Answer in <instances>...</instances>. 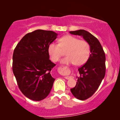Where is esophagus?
<instances>
[{
	"mask_svg": "<svg viewBox=\"0 0 120 120\" xmlns=\"http://www.w3.org/2000/svg\"><path fill=\"white\" fill-rule=\"evenodd\" d=\"M64 78H65V79H70V77H65Z\"/></svg>",
	"mask_w": 120,
	"mask_h": 120,
	"instance_id": "1",
	"label": "esophagus"
}]
</instances>
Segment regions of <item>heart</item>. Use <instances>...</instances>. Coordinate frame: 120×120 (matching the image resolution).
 <instances>
[{
    "label": "heart",
    "mask_w": 120,
    "mask_h": 120,
    "mask_svg": "<svg viewBox=\"0 0 120 120\" xmlns=\"http://www.w3.org/2000/svg\"><path fill=\"white\" fill-rule=\"evenodd\" d=\"M63 50H66L67 56L62 59V64H75L77 65L83 64L87 61L90 54V47L86 41L78 38L65 35L60 39V43L52 42L49 44L48 51L52 60L57 61L63 55Z\"/></svg>",
    "instance_id": "obj_1"
}]
</instances>
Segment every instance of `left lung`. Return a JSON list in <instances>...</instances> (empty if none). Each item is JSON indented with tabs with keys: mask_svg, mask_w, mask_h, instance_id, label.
Instances as JSON below:
<instances>
[{
	"mask_svg": "<svg viewBox=\"0 0 120 120\" xmlns=\"http://www.w3.org/2000/svg\"><path fill=\"white\" fill-rule=\"evenodd\" d=\"M73 35L82 36L89 43L91 54L83 65L78 68L77 82L71 93L81 100L89 98L99 87L105 74V55L98 39L85 30L70 31Z\"/></svg>",
	"mask_w": 120,
	"mask_h": 120,
	"instance_id": "obj_1",
	"label": "left lung"
}]
</instances>
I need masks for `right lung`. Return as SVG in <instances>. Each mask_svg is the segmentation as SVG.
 <instances>
[{
  "label": "right lung",
  "mask_w": 120,
  "mask_h": 120,
  "mask_svg": "<svg viewBox=\"0 0 120 120\" xmlns=\"http://www.w3.org/2000/svg\"><path fill=\"white\" fill-rule=\"evenodd\" d=\"M54 31L38 29L26 34L15 49L12 70L17 85L26 97L34 101L49 95L55 79L56 65L49 60L48 48L57 38Z\"/></svg>",
  "instance_id": "obj_1"
}]
</instances>
